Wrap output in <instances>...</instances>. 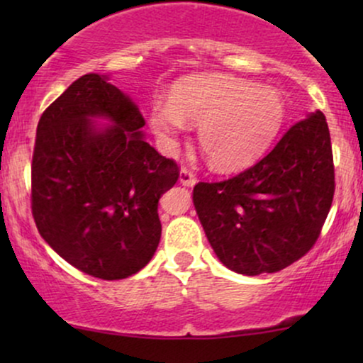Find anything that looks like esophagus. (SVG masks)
<instances>
[{"instance_id": "esophagus-1", "label": "esophagus", "mask_w": 363, "mask_h": 363, "mask_svg": "<svg viewBox=\"0 0 363 363\" xmlns=\"http://www.w3.org/2000/svg\"><path fill=\"white\" fill-rule=\"evenodd\" d=\"M196 181H198V179H196L193 170H189L187 167L181 169V174H179V182H181V184L194 186Z\"/></svg>"}]
</instances>
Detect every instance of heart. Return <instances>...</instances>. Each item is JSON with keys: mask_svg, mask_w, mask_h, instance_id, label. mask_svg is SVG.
<instances>
[{"mask_svg": "<svg viewBox=\"0 0 363 363\" xmlns=\"http://www.w3.org/2000/svg\"><path fill=\"white\" fill-rule=\"evenodd\" d=\"M278 91L225 74L191 77L174 85L169 104H155L152 126L172 143L184 123L199 126L198 138L211 167L235 170L264 153L283 123Z\"/></svg>", "mask_w": 363, "mask_h": 363, "instance_id": "obj_1", "label": "heart"}]
</instances>
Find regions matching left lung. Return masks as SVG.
Instances as JSON below:
<instances>
[{"label": "left lung", "instance_id": "8db88e82", "mask_svg": "<svg viewBox=\"0 0 363 363\" xmlns=\"http://www.w3.org/2000/svg\"><path fill=\"white\" fill-rule=\"evenodd\" d=\"M333 196L331 136L315 111L252 167L225 181L198 182L193 201L218 259L254 277L280 272L314 247Z\"/></svg>", "mask_w": 363, "mask_h": 363}]
</instances>
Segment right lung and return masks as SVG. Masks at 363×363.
Wrapping results in <instances>:
<instances>
[{"label": "right lung", "instance_id": "obj_1", "mask_svg": "<svg viewBox=\"0 0 363 363\" xmlns=\"http://www.w3.org/2000/svg\"><path fill=\"white\" fill-rule=\"evenodd\" d=\"M90 117L113 126L97 130ZM145 119L106 77L73 82L40 116L32 155V216L65 261L102 280L138 273L162 235L158 199L179 165L143 140Z\"/></svg>", "mask_w": 363, "mask_h": 363}]
</instances>
